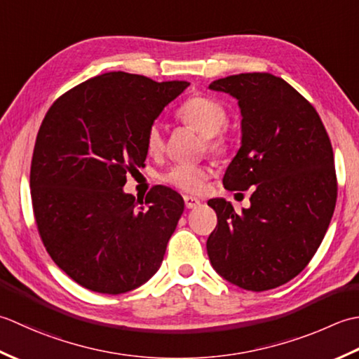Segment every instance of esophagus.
<instances>
[{
    "label": "esophagus",
    "instance_id": "esophagus-1",
    "mask_svg": "<svg viewBox=\"0 0 359 359\" xmlns=\"http://www.w3.org/2000/svg\"><path fill=\"white\" fill-rule=\"evenodd\" d=\"M184 204H186L187 209H195V208L200 206L201 200H200V198H195V196L186 195V196H184Z\"/></svg>",
    "mask_w": 359,
    "mask_h": 359
}]
</instances>
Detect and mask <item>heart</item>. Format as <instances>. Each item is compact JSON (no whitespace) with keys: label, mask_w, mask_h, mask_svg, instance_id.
<instances>
[{"label":"heart","mask_w":359,"mask_h":359,"mask_svg":"<svg viewBox=\"0 0 359 359\" xmlns=\"http://www.w3.org/2000/svg\"><path fill=\"white\" fill-rule=\"evenodd\" d=\"M178 119L198 131L206 137L208 149L215 155H224L231 147V136L222 130L226 123V108L220 102L208 96H194L187 99L178 109ZM145 147L150 155L156 156L164 149L163 130L158 123H153L145 136ZM210 169L206 165L178 164L164 173L163 180L189 194H198L204 189Z\"/></svg>","instance_id":"b5f03b06"}]
</instances>
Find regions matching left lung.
Returning <instances> with one entry per match:
<instances>
[{"mask_svg":"<svg viewBox=\"0 0 359 359\" xmlns=\"http://www.w3.org/2000/svg\"><path fill=\"white\" fill-rule=\"evenodd\" d=\"M209 88L236 97L241 113V147L223 184L252 192L241 212L224 198L208 201L218 220L209 260L240 288L273 290L309 265L330 224L338 192L330 137L314 107L280 77L246 72Z\"/></svg>","mask_w":359,"mask_h":359,"instance_id":"left-lung-1","label":"left lung"}]
</instances>
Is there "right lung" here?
Segmentation results:
<instances>
[{
    "label": "right lung",
    "instance_id": "1",
    "mask_svg": "<svg viewBox=\"0 0 359 359\" xmlns=\"http://www.w3.org/2000/svg\"><path fill=\"white\" fill-rule=\"evenodd\" d=\"M187 86L113 71L48 109L31 164L34 217L50 259L82 287L122 294L163 263L184 201L164 186L145 201L122 187L147 158L149 128Z\"/></svg>",
    "mask_w": 359,
    "mask_h": 359
}]
</instances>
